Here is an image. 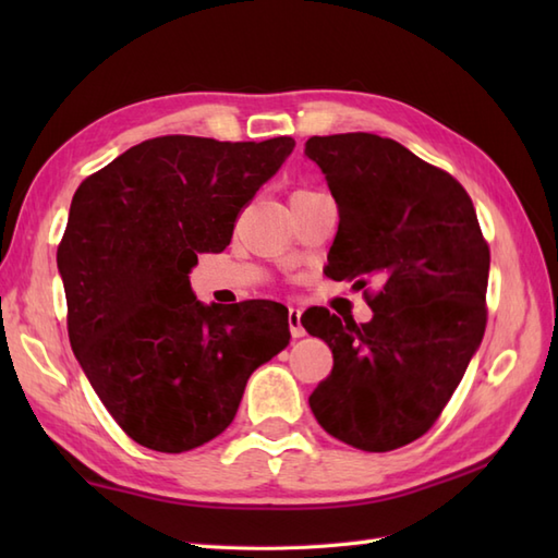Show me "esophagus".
<instances>
[{
    "instance_id": "1",
    "label": "esophagus",
    "mask_w": 558,
    "mask_h": 558,
    "mask_svg": "<svg viewBox=\"0 0 558 558\" xmlns=\"http://www.w3.org/2000/svg\"><path fill=\"white\" fill-rule=\"evenodd\" d=\"M288 324H290V333H292V338H302V336L306 333L304 326H302V310H298V306H290Z\"/></svg>"
}]
</instances>
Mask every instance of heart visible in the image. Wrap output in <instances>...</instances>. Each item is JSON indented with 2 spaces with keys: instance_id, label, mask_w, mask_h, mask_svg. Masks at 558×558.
Segmentation results:
<instances>
[{
  "instance_id": "obj_1",
  "label": "heart",
  "mask_w": 558,
  "mask_h": 558,
  "mask_svg": "<svg viewBox=\"0 0 558 558\" xmlns=\"http://www.w3.org/2000/svg\"><path fill=\"white\" fill-rule=\"evenodd\" d=\"M298 192H304V189H298Z\"/></svg>"
}]
</instances>
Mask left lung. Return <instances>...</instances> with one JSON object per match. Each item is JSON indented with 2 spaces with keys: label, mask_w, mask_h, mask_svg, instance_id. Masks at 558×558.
Listing matches in <instances>:
<instances>
[{
  "label": "left lung",
  "mask_w": 558,
  "mask_h": 558,
  "mask_svg": "<svg viewBox=\"0 0 558 558\" xmlns=\"http://www.w3.org/2000/svg\"><path fill=\"white\" fill-rule=\"evenodd\" d=\"M333 194L340 225L328 278L364 290L372 322L324 306L302 326L333 350L310 405L352 448L386 453L441 417L487 328L489 244L465 189L393 138L312 136L304 148Z\"/></svg>",
  "instance_id": "8db88e82"
}]
</instances>
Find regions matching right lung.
I'll list each match as a JSON object with an SVG mask.
<instances>
[{"label": "right lung", "instance_id": "1", "mask_svg": "<svg viewBox=\"0 0 558 558\" xmlns=\"http://www.w3.org/2000/svg\"><path fill=\"white\" fill-rule=\"evenodd\" d=\"M294 138L158 136L81 182L57 246L66 330L102 405L136 444L184 453L228 429L248 376L290 342L278 302H196L218 254Z\"/></svg>", "mask_w": 558, "mask_h": 558}]
</instances>
